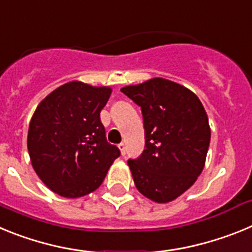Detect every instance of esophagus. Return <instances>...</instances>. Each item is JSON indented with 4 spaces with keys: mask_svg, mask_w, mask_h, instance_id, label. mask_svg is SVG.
<instances>
[{
    "mask_svg": "<svg viewBox=\"0 0 252 252\" xmlns=\"http://www.w3.org/2000/svg\"><path fill=\"white\" fill-rule=\"evenodd\" d=\"M119 149H120V151H121L122 157H125V155H126V146H125L124 142L119 144Z\"/></svg>",
    "mask_w": 252,
    "mask_h": 252,
    "instance_id": "1",
    "label": "esophagus"
}]
</instances>
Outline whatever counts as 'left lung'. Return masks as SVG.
Returning a JSON list of instances; mask_svg holds the SVG:
<instances>
[{
    "instance_id": "1",
    "label": "left lung",
    "mask_w": 252,
    "mask_h": 252,
    "mask_svg": "<svg viewBox=\"0 0 252 252\" xmlns=\"http://www.w3.org/2000/svg\"><path fill=\"white\" fill-rule=\"evenodd\" d=\"M141 107L145 150L127 161L137 190L168 203L194 184L211 141L208 117L197 95L174 82L153 78L121 90Z\"/></svg>"
}]
</instances>
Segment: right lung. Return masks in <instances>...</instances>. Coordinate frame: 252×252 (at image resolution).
<instances>
[{
	"label": "right lung",
	"instance_id": "add662e5",
	"mask_svg": "<svg viewBox=\"0 0 252 252\" xmlns=\"http://www.w3.org/2000/svg\"><path fill=\"white\" fill-rule=\"evenodd\" d=\"M110 87L69 82L46 95L28 133L31 164L43 183L65 198H79L103 182L120 149L106 139L102 108Z\"/></svg>",
	"mask_w": 252,
	"mask_h": 252
}]
</instances>
